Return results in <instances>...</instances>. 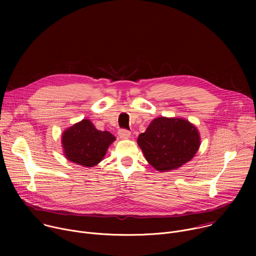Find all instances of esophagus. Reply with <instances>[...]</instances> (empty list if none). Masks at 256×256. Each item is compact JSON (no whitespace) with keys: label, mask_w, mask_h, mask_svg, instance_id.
<instances>
[{"label":"esophagus","mask_w":256,"mask_h":256,"mask_svg":"<svg viewBox=\"0 0 256 256\" xmlns=\"http://www.w3.org/2000/svg\"><path fill=\"white\" fill-rule=\"evenodd\" d=\"M118 136H120V138L124 140V138H128L130 136V132L128 130H126L122 128V130H118Z\"/></svg>","instance_id":"1"}]
</instances>
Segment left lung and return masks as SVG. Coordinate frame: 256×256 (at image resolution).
<instances>
[{
  "label": "left lung",
  "instance_id": "8db88e82",
  "mask_svg": "<svg viewBox=\"0 0 256 256\" xmlns=\"http://www.w3.org/2000/svg\"><path fill=\"white\" fill-rule=\"evenodd\" d=\"M144 156L156 170L166 172L190 161L200 146L198 128L178 118H155L138 138Z\"/></svg>",
  "mask_w": 256,
  "mask_h": 256
}]
</instances>
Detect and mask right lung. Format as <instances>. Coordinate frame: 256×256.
Masks as SVG:
<instances>
[{"instance_id":"add662e5","label":"right lung","mask_w":256,"mask_h":256,"mask_svg":"<svg viewBox=\"0 0 256 256\" xmlns=\"http://www.w3.org/2000/svg\"><path fill=\"white\" fill-rule=\"evenodd\" d=\"M116 136L109 132L98 130L89 120H83L66 128L62 136L66 158L78 165L93 167L105 156Z\"/></svg>"}]
</instances>
